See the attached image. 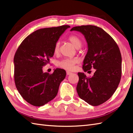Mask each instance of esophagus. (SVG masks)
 <instances>
[{"label": "esophagus", "instance_id": "1", "mask_svg": "<svg viewBox=\"0 0 133 133\" xmlns=\"http://www.w3.org/2000/svg\"><path fill=\"white\" fill-rule=\"evenodd\" d=\"M71 74V72H70V71H66V74L67 75H70Z\"/></svg>", "mask_w": 133, "mask_h": 133}]
</instances>
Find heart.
<instances>
[{"label":"heart","mask_w":133,"mask_h":133,"mask_svg":"<svg viewBox=\"0 0 133 133\" xmlns=\"http://www.w3.org/2000/svg\"><path fill=\"white\" fill-rule=\"evenodd\" d=\"M69 40L71 42L73 45L77 49H79L82 45V41L77 35H71L69 36ZM60 43L57 42L55 43L54 48V52L55 54H58L59 52ZM79 59L77 58H64L56 62V65L59 68L64 69L69 71H72L75 69V65L79 63Z\"/></svg>","instance_id":"b5f03b06"}]
</instances>
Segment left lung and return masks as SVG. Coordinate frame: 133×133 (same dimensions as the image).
I'll return each instance as SVG.
<instances>
[{
  "label": "left lung",
  "instance_id": "1",
  "mask_svg": "<svg viewBox=\"0 0 133 133\" xmlns=\"http://www.w3.org/2000/svg\"><path fill=\"white\" fill-rule=\"evenodd\" d=\"M71 31L81 32L88 45L83 61L84 71L95 69L91 78L78 73V94L89 104L100 105L111 98L120 82L122 56L119 49L113 38L100 27L87 25L74 27Z\"/></svg>",
  "mask_w": 133,
  "mask_h": 133
}]
</instances>
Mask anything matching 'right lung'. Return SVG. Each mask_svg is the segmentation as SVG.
Here are the masks:
<instances>
[{"label": "right lung", "instance_id": "add662e5", "mask_svg": "<svg viewBox=\"0 0 133 133\" xmlns=\"http://www.w3.org/2000/svg\"><path fill=\"white\" fill-rule=\"evenodd\" d=\"M68 25L44 28L25 38L14 58V80L17 90L24 99L35 106L52 100L59 85L66 77L63 69H56L52 74L43 72V67L54 55V48Z\"/></svg>", "mask_w": 133, "mask_h": 133}]
</instances>
